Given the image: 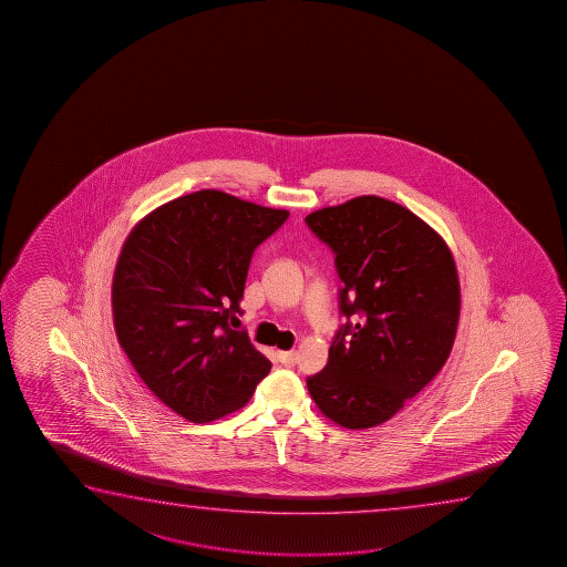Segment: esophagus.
<instances>
[{"instance_id": "obj_1", "label": "esophagus", "mask_w": 567, "mask_h": 567, "mask_svg": "<svg viewBox=\"0 0 567 567\" xmlns=\"http://www.w3.org/2000/svg\"><path fill=\"white\" fill-rule=\"evenodd\" d=\"M280 364L292 365L298 360V352L296 350H279L277 352Z\"/></svg>"}]
</instances>
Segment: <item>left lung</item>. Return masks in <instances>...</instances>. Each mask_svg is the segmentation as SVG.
<instances>
[{"label": "left lung", "mask_w": 567, "mask_h": 567, "mask_svg": "<svg viewBox=\"0 0 567 567\" xmlns=\"http://www.w3.org/2000/svg\"><path fill=\"white\" fill-rule=\"evenodd\" d=\"M306 223L334 251L342 327L308 391L349 430L380 426L450 358L461 288L450 246L412 210L378 195L313 210Z\"/></svg>", "instance_id": "8db88e82"}]
</instances>
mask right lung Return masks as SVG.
<instances>
[{"label":"right lung","mask_w":567,"mask_h":567,"mask_svg":"<svg viewBox=\"0 0 567 567\" xmlns=\"http://www.w3.org/2000/svg\"><path fill=\"white\" fill-rule=\"evenodd\" d=\"M288 215L202 189L151 210L125 238L112 280L117 342L143 383L189 422L246 406L271 372L230 321L254 249Z\"/></svg>","instance_id":"add662e5"}]
</instances>
